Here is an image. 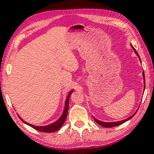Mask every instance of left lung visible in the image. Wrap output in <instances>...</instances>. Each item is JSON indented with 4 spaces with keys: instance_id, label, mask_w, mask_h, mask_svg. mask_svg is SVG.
<instances>
[{
    "instance_id": "obj_1",
    "label": "left lung",
    "mask_w": 154,
    "mask_h": 154,
    "mask_svg": "<svg viewBox=\"0 0 154 154\" xmlns=\"http://www.w3.org/2000/svg\"><path fill=\"white\" fill-rule=\"evenodd\" d=\"M131 47L132 48V49H133L134 51H135V54L137 55V56H138V57H139V59H140V56H139V55H138V54H137V51H135V49L134 48V47L132 46V45H131ZM143 79H144V91H145V85H146V84H145V75H144V72H143ZM137 111H135V114H132V115L131 116H130V117L128 118V119H124V120H122V121L114 122H102V121H100V120L97 119L96 118H95V117H93V118H94L95 121L96 122L98 123V124H99L100 125H101L102 127H104V128H113V127H116V126H118V125H122V124H123L124 122H127V121H128V120H130V119H131L132 117H133V116H135V114H136V112H137Z\"/></svg>"
}]
</instances>
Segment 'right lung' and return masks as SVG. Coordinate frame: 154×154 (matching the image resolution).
<instances>
[{"label": "right lung", "mask_w": 154, "mask_h": 154, "mask_svg": "<svg viewBox=\"0 0 154 154\" xmlns=\"http://www.w3.org/2000/svg\"><path fill=\"white\" fill-rule=\"evenodd\" d=\"M72 92H73V90L70 91L68 95H67L66 101H65L64 109H63V111L62 114H61V116H60V118L59 119L56 120V121L50 124V125H45V126H40H40H35V125H31V124L26 122L25 121H24V120H23L22 118L19 116V118H20V119L22 120L23 122L25 123L26 125H29V126H30L31 128H34L35 130H38V131L44 132H54L57 131V130H59V129L61 128V126L63 125L65 120H66L67 113H68V109H69V100L70 95H71Z\"/></svg>", "instance_id": "add662e5"}]
</instances>
